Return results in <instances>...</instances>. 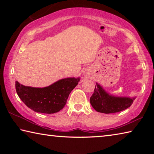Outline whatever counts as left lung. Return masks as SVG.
<instances>
[{"label": "left lung", "instance_id": "8db88e82", "mask_svg": "<svg viewBox=\"0 0 154 154\" xmlns=\"http://www.w3.org/2000/svg\"><path fill=\"white\" fill-rule=\"evenodd\" d=\"M134 98L116 97L106 93L100 85L96 83L90 101L96 111L103 113H113L128 108Z\"/></svg>", "mask_w": 154, "mask_h": 154}]
</instances>
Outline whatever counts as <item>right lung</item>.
<instances>
[{"label":"right lung","instance_id":"obj_1","mask_svg":"<svg viewBox=\"0 0 154 154\" xmlns=\"http://www.w3.org/2000/svg\"><path fill=\"white\" fill-rule=\"evenodd\" d=\"M79 82V78H65L43 88L24 86L15 82V90L28 107L38 113L51 114L64 107L70 93Z\"/></svg>","mask_w":154,"mask_h":154}]
</instances>
